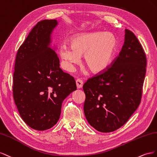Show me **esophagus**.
I'll return each mask as SVG.
<instances>
[{"mask_svg":"<svg viewBox=\"0 0 157 157\" xmlns=\"http://www.w3.org/2000/svg\"><path fill=\"white\" fill-rule=\"evenodd\" d=\"M76 86H77V88L78 89H80L82 88L83 87V82L82 80H81L80 79H78L77 80H76Z\"/></svg>","mask_w":157,"mask_h":157,"instance_id":"1","label":"esophagus"}]
</instances>
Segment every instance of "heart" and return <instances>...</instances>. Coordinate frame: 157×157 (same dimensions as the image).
I'll return each instance as SVG.
<instances>
[{"mask_svg":"<svg viewBox=\"0 0 157 157\" xmlns=\"http://www.w3.org/2000/svg\"><path fill=\"white\" fill-rule=\"evenodd\" d=\"M71 46L64 44L60 54L67 66L73 69L84 55V64L93 74L104 71L111 63L117 48V40L113 34L103 31L81 33L74 35Z\"/></svg>","mask_w":157,"mask_h":157,"instance_id":"1","label":"heart"}]
</instances>
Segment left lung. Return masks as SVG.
I'll return each mask as SVG.
<instances>
[{
    "instance_id": "1",
    "label": "left lung",
    "mask_w": 157,
    "mask_h": 157,
    "mask_svg": "<svg viewBox=\"0 0 157 157\" xmlns=\"http://www.w3.org/2000/svg\"><path fill=\"white\" fill-rule=\"evenodd\" d=\"M147 59L136 35L125 29L119 56L106 71L85 83L84 114L96 130L114 132L126 123L141 102Z\"/></svg>"
}]
</instances>
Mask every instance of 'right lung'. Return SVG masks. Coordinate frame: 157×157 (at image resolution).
Masks as SVG:
<instances>
[{
	"mask_svg": "<svg viewBox=\"0 0 157 157\" xmlns=\"http://www.w3.org/2000/svg\"><path fill=\"white\" fill-rule=\"evenodd\" d=\"M56 20L39 21L17 51L13 95L19 114L32 129L44 131L60 118L62 102L76 90L74 78L60 68L52 44Z\"/></svg>",
	"mask_w": 157,
	"mask_h": 157,
	"instance_id": "add662e5",
	"label": "right lung"
}]
</instances>
